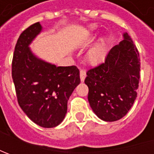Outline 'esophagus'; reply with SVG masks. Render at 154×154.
<instances>
[{
	"instance_id": "34e87169",
	"label": "esophagus",
	"mask_w": 154,
	"mask_h": 154,
	"mask_svg": "<svg viewBox=\"0 0 154 154\" xmlns=\"http://www.w3.org/2000/svg\"><path fill=\"white\" fill-rule=\"evenodd\" d=\"M80 80H81V81H84V80H85V78H86V71H85L84 69H80Z\"/></svg>"
}]
</instances>
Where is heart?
Wrapping results in <instances>:
<instances>
[{
	"instance_id": "1",
	"label": "heart",
	"mask_w": 154,
	"mask_h": 154,
	"mask_svg": "<svg viewBox=\"0 0 154 154\" xmlns=\"http://www.w3.org/2000/svg\"><path fill=\"white\" fill-rule=\"evenodd\" d=\"M106 54V44L103 39H101L97 45L92 48L88 53V61L92 64H97L100 62L105 56Z\"/></svg>"
}]
</instances>
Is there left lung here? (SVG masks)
Wrapping results in <instances>:
<instances>
[{
    "label": "left lung",
    "instance_id": "1",
    "mask_svg": "<svg viewBox=\"0 0 154 154\" xmlns=\"http://www.w3.org/2000/svg\"><path fill=\"white\" fill-rule=\"evenodd\" d=\"M123 38L109 51L104 62L86 72L89 103L94 113L106 122L122 118L137 97L139 52L128 33Z\"/></svg>",
    "mask_w": 154,
    "mask_h": 154
}]
</instances>
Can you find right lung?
<instances>
[{"label":"right lung","mask_w":154,"mask_h":154,"mask_svg":"<svg viewBox=\"0 0 154 154\" xmlns=\"http://www.w3.org/2000/svg\"><path fill=\"white\" fill-rule=\"evenodd\" d=\"M42 30L37 22L21 33L15 45L12 76L18 103L27 116L43 128H54L64 119L68 100L80 84L76 66L56 67L32 53L29 45Z\"/></svg>","instance_id":"add662e5"}]
</instances>
